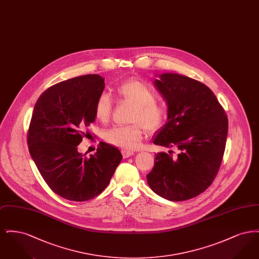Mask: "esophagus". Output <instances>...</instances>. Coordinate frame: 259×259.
<instances>
[{
	"label": "esophagus",
	"mask_w": 259,
	"mask_h": 259,
	"mask_svg": "<svg viewBox=\"0 0 259 259\" xmlns=\"http://www.w3.org/2000/svg\"><path fill=\"white\" fill-rule=\"evenodd\" d=\"M121 152H122V155H123L124 158L130 157L131 155H133V154H134V151H132V150H128V149H123Z\"/></svg>",
	"instance_id": "34e87169"
}]
</instances>
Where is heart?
<instances>
[{"instance_id": "b5f03b06", "label": "heart", "mask_w": 259, "mask_h": 259, "mask_svg": "<svg viewBox=\"0 0 259 259\" xmlns=\"http://www.w3.org/2000/svg\"><path fill=\"white\" fill-rule=\"evenodd\" d=\"M115 93L121 102L133 106L130 121L125 126H114L105 132V140L111 145L133 149L139 146L145 127L149 131L161 128L168 116V106L158 101L157 90L148 82L131 78L116 88ZM112 102L109 95L102 94L95 104V116L100 122L107 123L111 116Z\"/></svg>"}]
</instances>
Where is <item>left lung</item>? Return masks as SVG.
<instances>
[{
    "instance_id": "1",
    "label": "left lung",
    "mask_w": 259,
    "mask_h": 259,
    "mask_svg": "<svg viewBox=\"0 0 259 259\" xmlns=\"http://www.w3.org/2000/svg\"><path fill=\"white\" fill-rule=\"evenodd\" d=\"M154 84L169 112L168 122L153 144L170 150L155 154L148 184L161 197L185 201L204 192L215 179L225 150L228 118L213 92L196 79L162 74Z\"/></svg>"
}]
</instances>
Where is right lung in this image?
<instances>
[{"instance_id": "1", "label": "right lung", "mask_w": 259, "mask_h": 259, "mask_svg": "<svg viewBox=\"0 0 259 259\" xmlns=\"http://www.w3.org/2000/svg\"><path fill=\"white\" fill-rule=\"evenodd\" d=\"M105 88L99 74L56 83L37 99L28 129L30 154L50 189L70 201L96 197L111 181L122 155L101 142L95 154L79 153L85 129L95 121V104Z\"/></svg>"}]
</instances>
